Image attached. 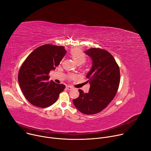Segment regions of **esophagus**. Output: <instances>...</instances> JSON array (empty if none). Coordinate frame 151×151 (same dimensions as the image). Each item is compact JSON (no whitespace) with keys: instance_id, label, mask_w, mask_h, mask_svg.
Masks as SVG:
<instances>
[{"instance_id":"esophagus-1","label":"esophagus","mask_w":151,"mask_h":151,"mask_svg":"<svg viewBox=\"0 0 151 151\" xmlns=\"http://www.w3.org/2000/svg\"><path fill=\"white\" fill-rule=\"evenodd\" d=\"M72 88H73V87H71V86H66V89H67V90H72Z\"/></svg>"}]
</instances>
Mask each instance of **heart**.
Returning a JSON list of instances; mask_svg holds the SVG:
<instances>
[{
    "label": "heart",
    "mask_w": 151,
    "mask_h": 151,
    "mask_svg": "<svg viewBox=\"0 0 151 151\" xmlns=\"http://www.w3.org/2000/svg\"><path fill=\"white\" fill-rule=\"evenodd\" d=\"M70 55L73 58L75 63L81 64L86 62V55L84 52L79 48L73 49L70 51ZM71 78H75L74 75H71L70 76Z\"/></svg>",
    "instance_id": "b5f03b06"
}]
</instances>
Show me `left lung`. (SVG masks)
<instances>
[{"instance_id": "1", "label": "left lung", "mask_w": 151, "mask_h": 151, "mask_svg": "<svg viewBox=\"0 0 151 151\" xmlns=\"http://www.w3.org/2000/svg\"><path fill=\"white\" fill-rule=\"evenodd\" d=\"M92 60V67L86 77L90 87L88 93L79 89V97L73 100L75 106L84 114H96L114 99L120 83V70L112 55L100 48L85 52Z\"/></svg>"}]
</instances>
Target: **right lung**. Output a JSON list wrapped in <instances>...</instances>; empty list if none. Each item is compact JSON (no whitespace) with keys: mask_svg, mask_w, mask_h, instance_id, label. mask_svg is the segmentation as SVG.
Here are the masks:
<instances>
[{"mask_svg":"<svg viewBox=\"0 0 151 151\" xmlns=\"http://www.w3.org/2000/svg\"><path fill=\"white\" fill-rule=\"evenodd\" d=\"M65 53L64 46L45 45L35 49L22 64L19 83L24 97L32 105L40 108L49 106L64 90V84L49 81L48 75L60 64Z\"/></svg>","mask_w":151,"mask_h":151,"instance_id":"obj_1","label":"right lung"}]
</instances>
